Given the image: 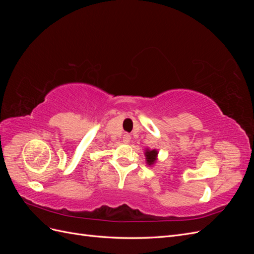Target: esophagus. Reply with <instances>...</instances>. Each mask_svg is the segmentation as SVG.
Here are the masks:
<instances>
[{
    "label": "esophagus",
    "instance_id": "esophagus-1",
    "mask_svg": "<svg viewBox=\"0 0 254 254\" xmlns=\"http://www.w3.org/2000/svg\"><path fill=\"white\" fill-rule=\"evenodd\" d=\"M130 140H131V136H130V134L126 133V134L123 135V142H124L125 144L130 143Z\"/></svg>",
    "mask_w": 254,
    "mask_h": 254
}]
</instances>
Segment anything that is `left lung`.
Returning a JSON list of instances; mask_svg holds the SVG:
<instances>
[{"instance_id":"obj_1","label":"left lung","mask_w":254,"mask_h":254,"mask_svg":"<svg viewBox=\"0 0 254 254\" xmlns=\"http://www.w3.org/2000/svg\"><path fill=\"white\" fill-rule=\"evenodd\" d=\"M158 153L159 151L157 149H149L146 148L145 149V159H146V164L148 166H152L153 164H156V162L158 161Z\"/></svg>"}]
</instances>
